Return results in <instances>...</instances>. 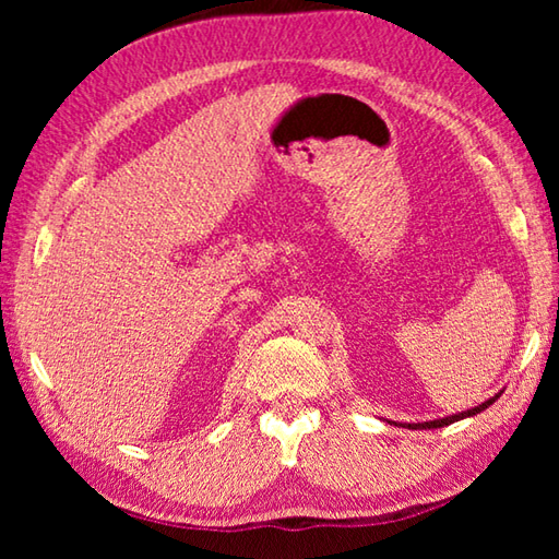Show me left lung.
Segmentation results:
<instances>
[{
  "label": "left lung",
  "mask_w": 559,
  "mask_h": 559,
  "mask_svg": "<svg viewBox=\"0 0 559 559\" xmlns=\"http://www.w3.org/2000/svg\"><path fill=\"white\" fill-rule=\"evenodd\" d=\"M500 396V392L498 394H493L490 396V400H486L484 404H478V406H471V409H466V412H459V414H451V416H441V419H433V421H421V424H400V427H404V429H441V427H449V424H453V421H461V419H468V416H476V414H480L484 409H488L490 404H493L496 400ZM390 424H394L396 427V421H390Z\"/></svg>",
  "instance_id": "8db88e82"
}]
</instances>
